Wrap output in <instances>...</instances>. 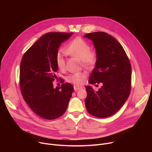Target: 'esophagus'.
<instances>
[{"mask_svg":"<svg viewBox=\"0 0 152 152\" xmlns=\"http://www.w3.org/2000/svg\"><path fill=\"white\" fill-rule=\"evenodd\" d=\"M81 88H82V87H80V86H74V90H75V91H77L79 90H80Z\"/></svg>","mask_w":152,"mask_h":152,"instance_id":"34e87169","label":"esophagus"}]
</instances>
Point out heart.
<instances>
[{"instance_id": "b5f03b06", "label": "heart", "mask_w": 152, "mask_h": 152, "mask_svg": "<svg viewBox=\"0 0 152 152\" xmlns=\"http://www.w3.org/2000/svg\"><path fill=\"white\" fill-rule=\"evenodd\" d=\"M67 55L80 59L82 66L87 69H93L96 64L97 55L96 52L91 50L88 43L80 37H76L71 40L64 49ZM57 67L60 70L66 67V60L64 53L62 50H59L55 56ZM85 72H77L72 73L67 77V80L75 85L79 86L83 83L86 78Z\"/></svg>"}]
</instances>
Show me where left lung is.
Here are the masks:
<instances>
[{"label":"left lung","mask_w":152,"mask_h":152,"mask_svg":"<svg viewBox=\"0 0 152 152\" xmlns=\"http://www.w3.org/2000/svg\"><path fill=\"white\" fill-rule=\"evenodd\" d=\"M84 37L93 41L97 55L88 82L102 84L97 91L91 86L85 87L86 110L98 118L110 117L122 107L131 93V63L122 46L111 35L96 32L86 34Z\"/></svg>","instance_id":"obj_1"}]
</instances>
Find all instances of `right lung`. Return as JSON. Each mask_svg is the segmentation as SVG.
<instances>
[{
    "instance_id": "obj_1",
    "label": "right lung",
    "mask_w": 152,
    "mask_h": 152,
    "mask_svg": "<svg viewBox=\"0 0 152 152\" xmlns=\"http://www.w3.org/2000/svg\"><path fill=\"white\" fill-rule=\"evenodd\" d=\"M73 33L49 32L25 53L20 67V86L31 109L39 117L54 120L66 112L73 92L69 83L53 88L56 77L55 56L61 43Z\"/></svg>"
}]
</instances>
